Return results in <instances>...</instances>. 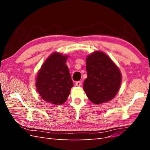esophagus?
Instances as JSON below:
<instances>
[{"label": "esophagus", "instance_id": "34e87169", "mask_svg": "<svg viewBox=\"0 0 150 150\" xmlns=\"http://www.w3.org/2000/svg\"><path fill=\"white\" fill-rule=\"evenodd\" d=\"M81 84H82L81 81H77V82H75V85L77 86H78V87H79V86H81Z\"/></svg>", "mask_w": 150, "mask_h": 150}]
</instances>
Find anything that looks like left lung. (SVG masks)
Returning a JSON list of instances; mask_svg holds the SVG:
<instances>
[{
	"label": "left lung",
	"mask_w": 150,
	"mask_h": 150,
	"mask_svg": "<svg viewBox=\"0 0 150 150\" xmlns=\"http://www.w3.org/2000/svg\"><path fill=\"white\" fill-rule=\"evenodd\" d=\"M87 78L83 89L90 100L95 104L110 101L116 96L122 82L118 66L106 53L96 51L87 56Z\"/></svg>",
	"instance_id": "1"
}]
</instances>
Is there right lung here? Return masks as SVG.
Instances as JSON below:
<instances>
[{
	"instance_id": "right-lung-1",
	"label": "right lung",
	"mask_w": 150,
	"mask_h": 150,
	"mask_svg": "<svg viewBox=\"0 0 150 150\" xmlns=\"http://www.w3.org/2000/svg\"><path fill=\"white\" fill-rule=\"evenodd\" d=\"M68 57L58 52L52 53L37 73V91L47 103L61 105L69 96L73 84L66 65Z\"/></svg>"
}]
</instances>
